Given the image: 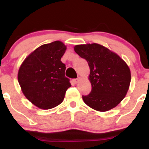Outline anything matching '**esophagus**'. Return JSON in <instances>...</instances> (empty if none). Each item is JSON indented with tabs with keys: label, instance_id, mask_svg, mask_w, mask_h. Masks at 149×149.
Masks as SVG:
<instances>
[{
	"label": "esophagus",
	"instance_id": "esophagus-1",
	"mask_svg": "<svg viewBox=\"0 0 149 149\" xmlns=\"http://www.w3.org/2000/svg\"><path fill=\"white\" fill-rule=\"evenodd\" d=\"M79 80H80V78L78 77V78H76V79H73V82H74L75 83H78V82H79Z\"/></svg>",
	"mask_w": 149,
	"mask_h": 149
}]
</instances>
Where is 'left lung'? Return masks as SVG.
<instances>
[{
	"instance_id": "1",
	"label": "left lung",
	"mask_w": 149,
	"mask_h": 149,
	"mask_svg": "<svg viewBox=\"0 0 149 149\" xmlns=\"http://www.w3.org/2000/svg\"><path fill=\"white\" fill-rule=\"evenodd\" d=\"M74 50L90 66L92 90L88 95H83L85 103L102 112L116 107L125 97L130 84V70L127 64L100 44L78 45Z\"/></svg>"
}]
</instances>
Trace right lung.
<instances>
[{
    "label": "right lung",
    "instance_id": "obj_1",
    "mask_svg": "<svg viewBox=\"0 0 149 149\" xmlns=\"http://www.w3.org/2000/svg\"><path fill=\"white\" fill-rule=\"evenodd\" d=\"M66 49L59 40L42 45L26 58L19 69L22 92L40 109H50L60 104L71 86L65 76L66 65L61 61Z\"/></svg>",
    "mask_w": 149,
    "mask_h": 149
}]
</instances>
